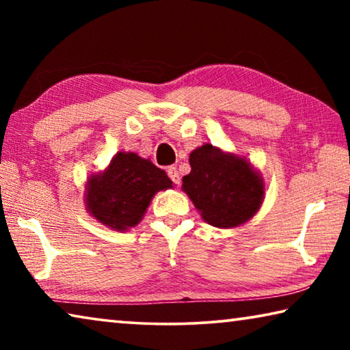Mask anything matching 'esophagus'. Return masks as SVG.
Returning <instances> with one entry per match:
<instances>
[{
    "instance_id": "obj_1",
    "label": "esophagus",
    "mask_w": 350,
    "mask_h": 350,
    "mask_svg": "<svg viewBox=\"0 0 350 350\" xmlns=\"http://www.w3.org/2000/svg\"><path fill=\"white\" fill-rule=\"evenodd\" d=\"M168 176H170L171 180H173L174 183H177V185H179V183H180V174H179V171H177L174 167H170L168 168Z\"/></svg>"
}]
</instances>
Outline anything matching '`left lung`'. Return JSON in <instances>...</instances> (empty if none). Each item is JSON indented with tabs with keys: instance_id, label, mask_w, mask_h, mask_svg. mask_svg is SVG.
<instances>
[{
	"instance_id": "obj_1",
	"label": "left lung",
	"mask_w": 350,
	"mask_h": 350,
	"mask_svg": "<svg viewBox=\"0 0 350 350\" xmlns=\"http://www.w3.org/2000/svg\"><path fill=\"white\" fill-rule=\"evenodd\" d=\"M189 165L182 189L206 224L236 228L259 211L265 198L264 177L244 156L204 144L189 154Z\"/></svg>"
}]
</instances>
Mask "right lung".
Returning <instances> with one entry per match:
<instances>
[{
    "label": "right lung",
    "mask_w": 350,
    "mask_h": 350,
    "mask_svg": "<svg viewBox=\"0 0 350 350\" xmlns=\"http://www.w3.org/2000/svg\"><path fill=\"white\" fill-rule=\"evenodd\" d=\"M168 188L173 182L150 159L118 151L103 171L88 177L86 211L105 227L128 232L140 224L156 193Z\"/></svg>",
    "instance_id": "right-lung-1"
}]
</instances>
